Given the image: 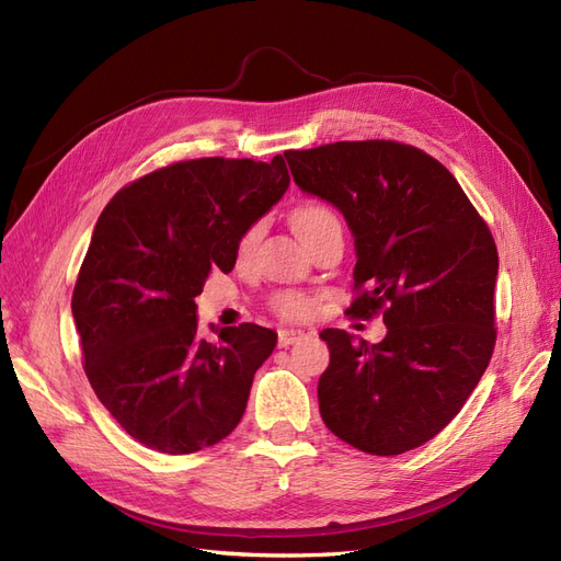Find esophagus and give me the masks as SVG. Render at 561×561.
Masks as SVG:
<instances>
[{
    "label": "esophagus",
    "instance_id": "obj_1",
    "mask_svg": "<svg viewBox=\"0 0 561 561\" xmlns=\"http://www.w3.org/2000/svg\"><path fill=\"white\" fill-rule=\"evenodd\" d=\"M307 334H304L301 330H278V346L280 348H287L293 346L295 342H299V339H304Z\"/></svg>",
    "mask_w": 561,
    "mask_h": 561
}]
</instances>
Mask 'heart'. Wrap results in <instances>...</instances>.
Masks as SVG:
<instances>
[{
	"label": "heart",
	"mask_w": 561,
	"mask_h": 561,
	"mask_svg": "<svg viewBox=\"0 0 561 561\" xmlns=\"http://www.w3.org/2000/svg\"><path fill=\"white\" fill-rule=\"evenodd\" d=\"M290 222L299 239L304 243H311L320 231L339 227V217L325 201L307 198L293 208ZM260 236H262V222H252L243 229L239 241H236V257H239V262L250 257V252L254 250V245H257ZM271 307H274V311L285 320H307L316 309V297L299 290H283L271 299Z\"/></svg>",
	"instance_id": "heart-1"
}]
</instances>
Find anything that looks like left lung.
<instances>
[{
	"mask_svg": "<svg viewBox=\"0 0 561 561\" xmlns=\"http://www.w3.org/2000/svg\"><path fill=\"white\" fill-rule=\"evenodd\" d=\"M285 159L301 190L342 210L355 236L348 313L383 316L388 328L379 344L320 332L330 348L320 416L360 451L416 449L461 412L494 353V236L456 178L419 147L344 140Z\"/></svg>",
	"mask_w": 561,
	"mask_h": 561,
	"instance_id": "1",
	"label": "left lung"
}]
</instances>
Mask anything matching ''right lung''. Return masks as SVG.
I'll use <instances>...</instances> for the list:
<instances>
[{"label":"right lung","mask_w":561,"mask_h":561,"mask_svg":"<svg viewBox=\"0 0 561 561\" xmlns=\"http://www.w3.org/2000/svg\"><path fill=\"white\" fill-rule=\"evenodd\" d=\"M287 184L280 154L190 159L128 182L100 215L72 313L91 388L140 445L194 454L239 426L276 332L243 322L208 342L194 297Z\"/></svg>","instance_id":"add662e5"}]
</instances>
